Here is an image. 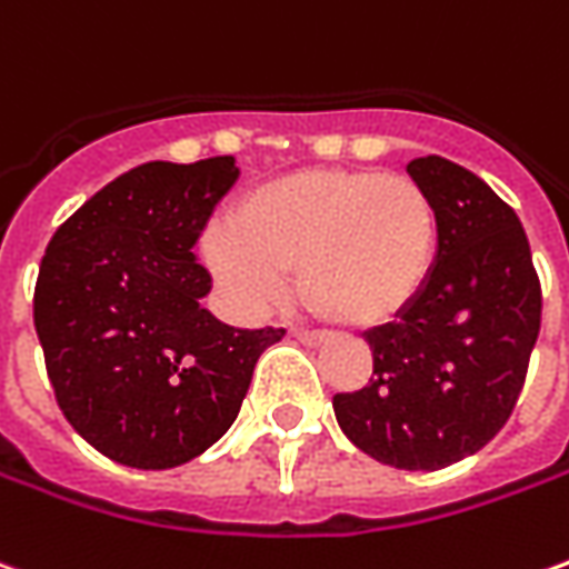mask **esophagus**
Instances as JSON below:
<instances>
[{"label":"esophagus","instance_id":"34e87169","mask_svg":"<svg viewBox=\"0 0 569 569\" xmlns=\"http://www.w3.org/2000/svg\"><path fill=\"white\" fill-rule=\"evenodd\" d=\"M292 336L305 345H320L326 339V332H320V329H292Z\"/></svg>","mask_w":569,"mask_h":569}]
</instances>
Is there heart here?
Returning <instances> with one entry per match:
<instances>
[{"label":"heart","instance_id":"heart-1","mask_svg":"<svg viewBox=\"0 0 569 569\" xmlns=\"http://www.w3.org/2000/svg\"><path fill=\"white\" fill-rule=\"evenodd\" d=\"M440 216L409 174L311 169L268 181L218 221L206 258L230 298L268 311L298 271L301 301L341 326H379L409 308L435 271Z\"/></svg>","mask_w":569,"mask_h":569}]
</instances>
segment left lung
Wrapping results in <instances>:
<instances>
[{
    "instance_id": "left-lung-1",
    "label": "left lung",
    "mask_w": 569,
    "mask_h": 569,
    "mask_svg": "<svg viewBox=\"0 0 569 569\" xmlns=\"http://www.w3.org/2000/svg\"><path fill=\"white\" fill-rule=\"evenodd\" d=\"M407 172L440 216L435 271L397 320L369 329L372 379L336 395L357 450L403 471H437L483 450L518 403L542 320V286L515 209L443 157Z\"/></svg>"
}]
</instances>
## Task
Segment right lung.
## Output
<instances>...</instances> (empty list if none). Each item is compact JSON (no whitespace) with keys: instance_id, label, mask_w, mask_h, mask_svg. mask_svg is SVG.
I'll list each match as a JSON object with an SVG mask.
<instances>
[{"instance_id":"add662e5","label":"right lung","mask_w":569,"mask_h":569,"mask_svg":"<svg viewBox=\"0 0 569 569\" xmlns=\"http://www.w3.org/2000/svg\"><path fill=\"white\" fill-rule=\"evenodd\" d=\"M233 157L144 162L54 230L33 323L54 400L107 459L162 471L228 431L258 357L283 329H233L206 311L193 246L233 188Z\"/></svg>"}]
</instances>
